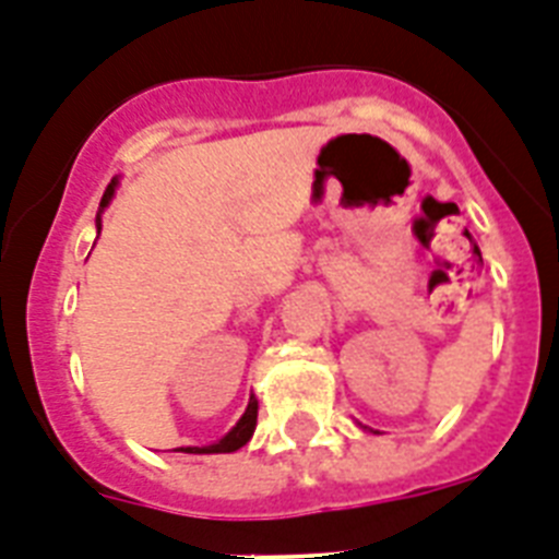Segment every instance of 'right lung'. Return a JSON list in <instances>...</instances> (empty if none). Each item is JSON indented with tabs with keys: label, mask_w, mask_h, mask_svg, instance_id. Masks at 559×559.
Here are the masks:
<instances>
[{
	"label": "right lung",
	"mask_w": 559,
	"mask_h": 559,
	"mask_svg": "<svg viewBox=\"0 0 559 559\" xmlns=\"http://www.w3.org/2000/svg\"><path fill=\"white\" fill-rule=\"evenodd\" d=\"M116 185H119L116 178H112L110 185H107L105 195H102V204H98L102 210L110 204L112 192H116ZM102 210H98V215H96V229H102ZM255 420H258V401H255V397H250V403H247V412L241 415V420H238V424L233 426V429H229L222 440H218V443H210V447H185L181 452H187V454L236 452V449H241L243 443L252 438V431H255Z\"/></svg>",
	"instance_id": "obj_1"
}]
</instances>
